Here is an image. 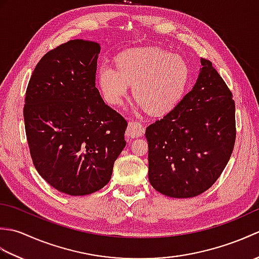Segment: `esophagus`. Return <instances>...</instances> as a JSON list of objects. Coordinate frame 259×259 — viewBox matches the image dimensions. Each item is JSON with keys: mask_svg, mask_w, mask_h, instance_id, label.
I'll return each mask as SVG.
<instances>
[{"mask_svg": "<svg viewBox=\"0 0 259 259\" xmlns=\"http://www.w3.org/2000/svg\"><path fill=\"white\" fill-rule=\"evenodd\" d=\"M145 133V128L142 126V124L138 121L136 120H131L128 123V128H126L125 135L128 139H134V138H138V137H141Z\"/></svg>", "mask_w": 259, "mask_h": 259, "instance_id": "esophagus-1", "label": "esophagus"}]
</instances>
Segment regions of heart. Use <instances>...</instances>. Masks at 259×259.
Here are the masks:
<instances>
[{
  "label": "heart",
  "instance_id": "1",
  "mask_svg": "<svg viewBox=\"0 0 259 259\" xmlns=\"http://www.w3.org/2000/svg\"><path fill=\"white\" fill-rule=\"evenodd\" d=\"M190 70L185 60L157 48H140L121 53L117 67L102 63L98 81L103 97L120 104L133 84L139 107L152 113H164L177 106L188 84Z\"/></svg>",
  "mask_w": 259,
  "mask_h": 259
}]
</instances>
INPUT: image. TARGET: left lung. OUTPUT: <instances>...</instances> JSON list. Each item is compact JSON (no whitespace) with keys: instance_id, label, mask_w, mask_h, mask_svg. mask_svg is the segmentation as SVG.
I'll return each instance as SVG.
<instances>
[{"instance_id":"obj_1","label":"left lung","mask_w":259,"mask_h":259,"mask_svg":"<svg viewBox=\"0 0 259 259\" xmlns=\"http://www.w3.org/2000/svg\"><path fill=\"white\" fill-rule=\"evenodd\" d=\"M200 63L190 92L146 129L148 177L168 197L191 198L210 188L234 149L233 95L210 61L200 59Z\"/></svg>"}]
</instances>
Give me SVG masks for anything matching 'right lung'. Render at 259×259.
Wrapping results in <instances>:
<instances>
[{"label": "right lung", "instance_id": "obj_1", "mask_svg": "<svg viewBox=\"0 0 259 259\" xmlns=\"http://www.w3.org/2000/svg\"><path fill=\"white\" fill-rule=\"evenodd\" d=\"M96 42L71 40L48 52L33 71L23 110L34 167L70 196L100 190L125 147L128 123L96 87Z\"/></svg>", "mask_w": 259, "mask_h": 259}]
</instances>
